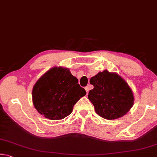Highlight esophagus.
Listing matches in <instances>:
<instances>
[{"mask_svg": "<svg viewBox=\"0 0 157 157\" xmlns=\"http://www.w3.org/2000/svg\"><path fill=\"white\" fill-rule=\"evenodd\" d=\"M85 90H86V95H88V94H89V86H86V87H85Z\"/></svg>", "mask_w": 157, "mask_h": 157, "instance_id": "34e87169", "label": "esophagus"}]
</instances>
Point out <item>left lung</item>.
Instances as JSON below:
<instances>
[{"label": "left lung", "mask_w": 157, "mask_h": 157, "mask_svg": "<svg viewBox=\"0 0 157 157\" xmlns=\"http://www.w3.org/2000/svg\"><path fill=\"white\" fill-rule=\"evenodd\" d=\"M94 89L88 98L95 112L107 120L123 117L134 105V97L127 82L116 73L105 70L90 79Z\"/></svg>", "instance_id": "8db88e82"}]
</instances>
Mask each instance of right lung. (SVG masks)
Wrapping results in <instances>:
<instances>
[{
  "mask_svg": "<svg viewBox=\"0 0 157 157\" xmlns=\"http://www.w3.org/2000/svg\"><path fill=\"white\" fill-rule=\"evenodd\" d=\"M86 94L68 68L55 66L36 81L32 96L34 107L39 113L57 121L70 115L75 103Z\"/></svg>",
  "mask_w": 157,
  "mask_h": 157,
  "instance_id": "1",
  "label": "right lung"
}]
</instances>
